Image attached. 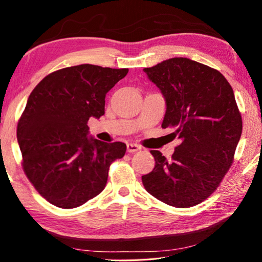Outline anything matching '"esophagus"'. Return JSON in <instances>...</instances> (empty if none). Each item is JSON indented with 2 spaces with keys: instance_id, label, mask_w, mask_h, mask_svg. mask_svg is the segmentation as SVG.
Here are the masks:
<instances>
[{
  "instance_id": "obj_1",
  "label": "esophagus",
  "mask_w": 262,
  "mask_h": 262,
  "mask_svg": "<svg viewBox=\"0 0 262 262\" xmlns=\"http://www.w3.org/2000/svg\"><path fill=\"white\" fill-rule=\"evenodd\" d=\"M139 150H141V147L139 144H135V143H128L127 144V151L129 154L136 152V151H139Z\"/></svg>"
}]
</instances>
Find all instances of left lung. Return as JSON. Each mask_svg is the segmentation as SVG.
Masks as SVG:
<instances>
[{
	"instance_id": "1",
	"label": "left lung",
	"mask_w": 262,
	"mask_h": 262,
	"mask_svg": "<svg viewBox=\"0 0 262 262\" xmlns=\"http://www.w3.org/2000/svg\"><path fill=\"white\" fill-rule=\"evenodd\" d=\"M143 72L165 99L162 127L173 128L181 143L170 159L151 150L156 165L142 183L166 205H199L219 187L241 140L243 121L232 88L220 72L187 57Z\"/></svg>"
}]
</instances>
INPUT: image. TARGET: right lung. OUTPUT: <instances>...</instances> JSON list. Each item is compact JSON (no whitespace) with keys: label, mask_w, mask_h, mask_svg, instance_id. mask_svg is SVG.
Masks as SVG:
<instances>
[{"label":"right lung","mask_w":262,"mask_h":262,"mask_svg":"<svg viewBox=\"0 0 262 262\" xmlns=\"http://www.w3.org/2000/svg\"><path fill=\"white\" fill-rule=\"evenodd\" d=\"M127 68L79 64L52 73L33 89L17 126L23 168L34 188L59 208L72 209L97 196L111 163L126 144L89 135L88 121L105 113L106 94Z\"/></svg>","instance_id":"add662e5"}]
</instances>
